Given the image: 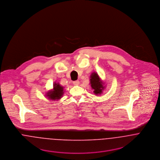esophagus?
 Instances as JSON below:
<instances>
[{
  "label": "esophagus",
  "instance_id": "34e87169",
  "mask_svg": "<svg viewBox=\"0 0 160 160\" xmlns=\"http://www.w3.org/2000/svg\"><path fill=\"white\" fill-rule=\"evenodd\" d=\"M73 84L74 85H78L80 84V82L78 80H76V81H73Z\"/></svg>",
  "mask_w": 160,
  "mask_h": 160
}]
</instances>
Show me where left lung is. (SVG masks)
Instances as JSON below:
<instances>
[{
    "label": "left lung",
    "instance_id": "obj_1",
    "mask_svg": "<svg viewBox=\"0 0 160 160\" xmlns=\"http://www.w3.org/2000/svg\"><path fill=\"white\" fill-rule=\"evenodd\" d=\"M90 85L92 89L93 92L96 96H99L102 93H103V91L106 88V86H104L105 83L101 79L98 73L96 72H92L90 75Z\"/></svg>",
    "mask_w": 160,
    "mask_h": 160
}]
</instances>
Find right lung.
I'll return each mask as SVG.
<instances>
[{"label": "right lung", "instance_id": "add662e5", "mask_svg": "<svg viewBox=\"0 0 160 160\" xmlns=\"http://www.w3.org/2000/svg\"><path fill=\"white\" fill-rule=\"evenodd\" d=\"M64 92V87L59 83L54 82L53 88L46 93V96L50 100L58 101L62 98Z\"/></svg>", "mask_w": 160, "mask_h": 160}]
</instances>
